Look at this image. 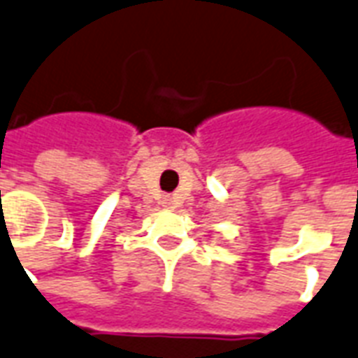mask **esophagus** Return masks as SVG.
<instances>
[{"instance_id":"34e87169","label":"esophagus","mask_w":358,"mask_h":358,"mask_svg":"<svg viewBox=\"0 0 358 358\" xmlns=\"http://www.w3.org/2000/svg\"><path fill=\"white\" fill-rule=\"evenodd\" d=\"M165 205L169 206V208H172V205H174V203H172L171 197H166V199H165Z\"/></svg>"}]
</instances>
